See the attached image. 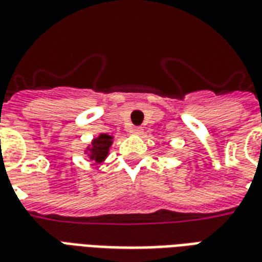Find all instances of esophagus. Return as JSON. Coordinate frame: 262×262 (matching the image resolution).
Instances as JSON below:
<instances>
[{
	"mask_svg": "<svg viewBox=\"0 0 262 262\" xmlns=\"http://www.w3.org/2000/svg\"><path fill=\"white\" fill-rule=\"evenodd\" d=\"M131 133H133V134H137V135H141V134L143 133V129H142V127H134L133 131H131Z\"/></svg>",
	"mask_w": 262,
	"mask_h": 262,
	"instance_id": "1",
	"label": "esophagus"
}]
</instances>
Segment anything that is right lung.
Masks as SVG:
<instances>
[{
    "mask_svg": "<svg viewBox=\"0 0 262 262\" xmlns=\"http://www.w3.org/2000/svg\"><path fill=\"white\" fill-rule=\"evenodd\" d=\"M112 143H113V138L110 135H106V134L99 135L98 138L92 141V146L88 147L90 157H91L92 160L101 163L107 156V152H109V147Z\"/></svg>",
    "mask_w": 262,
    "mask_h": 262,
    "instance_id": "right-lung-1",
    "label": "right lung"
}]
</instances>
